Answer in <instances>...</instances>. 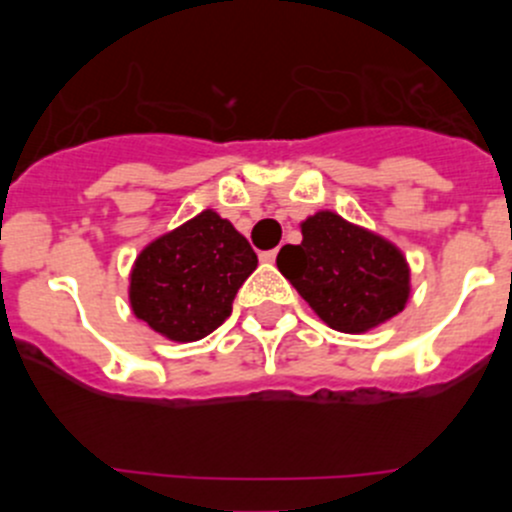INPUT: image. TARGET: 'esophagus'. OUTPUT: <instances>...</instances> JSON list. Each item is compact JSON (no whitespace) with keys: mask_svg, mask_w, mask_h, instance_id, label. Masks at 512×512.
Returning <instances> with one entry per match:
<instances>
[{"mask_svg":"<svg viewBox=\"0 0 512 512\" xmlns=\"http://www.w3.org/2000/svg\"><path fill=\"white\" fill-rule=\"evenodd\" d=\"M260 260H262V262H267V265H272V262L277 260V250H267V252H262Z\"/></svg>","mask_w":512,"mask_h":512,"instance_id":"34e87169","label":"esophagus"}]
</instances>
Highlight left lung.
Listing matches in <instances>:
<instances>
[{
  "label": "left lung",
  "instance_id": "obj_1",
  "mask_svg": "<svg viewBox=\"0 0 512 512\" xmlns=\"http://www.w3.org/2000/svg\"><path fill=\"white\" fill-rule=\"evenodd\" d=\"M299 227L302 242L282 247L277 267L327 327L364 334L404 312L411 267L394 242L332 210Z\"/></svg>",
  "mask_w": 512,
  "mask_h": 512
}]
</instances>
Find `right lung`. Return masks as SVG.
<instances>
[{"mask_svg":"<svg viewBox=\"0 0 512 512\" xmlns=\"http://www.w3.org/2000/svg\"><path fill=\"white\" fill-rule=\"evenodd\" d=\"M255 267L250 242L208 208L138 252L128 302L160 337L198 342L230 317L232 299Z\"/></svg>","mask_w":512,"mask_h":512,"instance_id":"add662e5","label":"right lung"}]
</instances>
